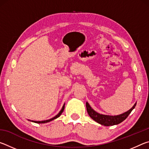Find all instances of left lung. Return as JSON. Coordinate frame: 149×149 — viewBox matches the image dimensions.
Instances as JSON below:
<instances>
[{"label": "left lung", "mask_w": 149, "mask_h": 149, "mask_svg": "<svg viewBox=\"0 0 149 149\" xmlns=\"http://www.w3.org/2000/svg\"><path fill=\"white\" fill-rule=\"evenodd\" d=\"M136 106V103L134 106L129 110L127 112H126L123 114L118 116H108V115H103L100 114L99 113L93 109V108L90 107L89 104L88 102H86V107L87 110L88 112V114L89 116L92 118L93 120L95 122L100 123V124L105 125V126H110L119 124L120 123L122 122L123 120H125L126 118H127L128 116L131 113V112L133 110V108H135Z\"/></svg>", "instance_id": "left-lung-1"}]
</instances>
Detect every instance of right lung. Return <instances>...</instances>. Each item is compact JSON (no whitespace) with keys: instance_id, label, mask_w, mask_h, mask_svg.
Segmentation results:
<instances>
[{"instance_id":"right-lung-1","label":"right lung","mask_w":149,"mask_h":149,"mask_svg":"<svg viewBox=\"0 0 149 149\" xmlns=\"http://www.w3.org/2000/svg\"><path fill=\"white\" fill-rule=\"evenodd\" d=\"M64 106H63V107H62V108L61 109V110L60 111V112L58 113V114L56 116H54V118H51V119H50V120H45V121H32V122H35V123H47V122H50V121H52V120H54V119H56V118H58L60 115H61V114L63 112V111H64Z\"/></svg>"}]
</instances>
